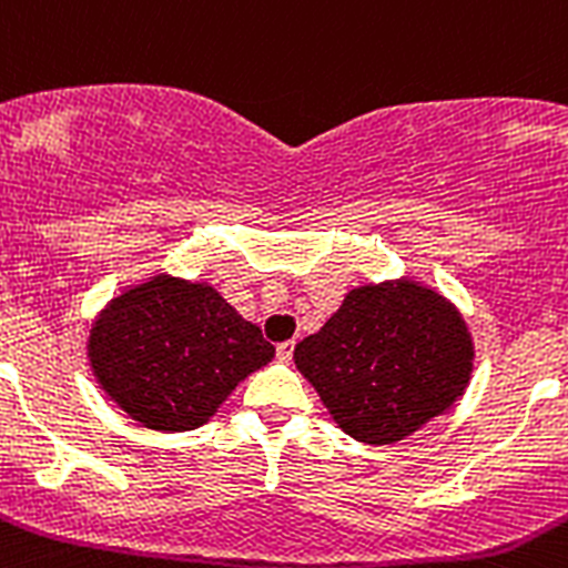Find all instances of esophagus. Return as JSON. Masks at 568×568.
<instances>
[{"mask_svg": "<svg viewBox=\"0 0 568 568\" xmlns=\"http://www.w3.org/2000/svg\"><path fill=\"white\" fill-rule=\"evenodd\" d=\"M277 358L283 364H288L291 358H294V342H283V344H277Z\"/></svg>", "mask_w": 568, "mask_h": 568, "instance_id": "obj_1", "label": "esophagus"}]
</instances>
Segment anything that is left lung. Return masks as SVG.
<instances>
[{"label":"left lung","mask_w":568,"mask_h":568,"mask_svg":"<svg viewBox=\"0 0 568 568\" xmlns=\"http://www.w3.org/2000/svg\"><path fill=\"white\" fill-rule=\"evenodd\" d=\"M294 362L358 443H400L463 397L474 342L452 302L415 280L358 285Z\"/></svg>","instance_id":"8db88e82"}]
</instances>
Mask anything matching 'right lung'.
<instances>
[{
  "mask_svg": "<svg viewBox=\"0 0 568 568\" xmlns=\"http://www.w3.org/2000/svg\"><path fill=\"white\" fill-rule=\"evenodd\" d=\"M100 389L153 432L204 426L274 347L206 283L153 274L105 305L89 331Z\"/></svg>",
  "mask_w": 568,
  "mask_h": 568,
  "instance_id": "1",
  "label": "right lung"
}]
</instances>
